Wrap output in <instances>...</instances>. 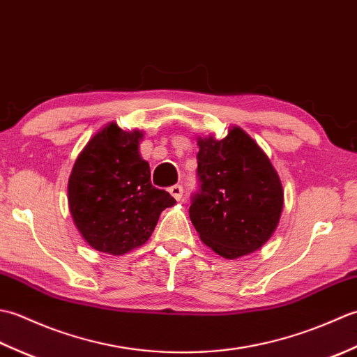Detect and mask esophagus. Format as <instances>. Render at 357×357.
<instances>
[{"instance_id":"34e87169","label":"esophagus","mask_w":357,"mask_h":357,"mask_svg":"<svg viewBox=\"0 0 357 357\" xmlns=\"http://www.w3.org/2000/svg\"><path fill=\"white\" fill-rule=\"evenodd\" d=\"M169 192L174 199H181V196H183V187H181L179 184H174L169 188Z\"/></svg>"}]
</instances>
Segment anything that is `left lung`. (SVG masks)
I'll return each mask as SVG.
<instances>
[{
    "mask_svg": "<svg viewBox=\"0 0 357 357\" xmlns=\"http://www.w3.org/2000/svg\"><path fill=\"white\" fill-rule=\"evenodd\" d=\"M201 192L190 219L201 241L219 256L236 259L259 250L278 229L284 190L268 156L241 127L225 138H198Z\"/></svg>",
    "mask_w": 357,
    "mask_h": 357,
    "instance_id": "obj_1",
    "label": "left lung"
}]
</instances>
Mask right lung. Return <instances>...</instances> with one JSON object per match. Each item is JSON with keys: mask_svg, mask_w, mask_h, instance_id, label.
I'll return each mask as SVG.
<instances>
[{"mask_svg": "<svg viewBox=\"0 0 357 357\" xmlns=\"http://www.w3.org/2000/svg\"><path fill=\"white\" fill-rule=\"evenodd\" d=\"M141 130L109 123L81 150L69 176V208L81 236L96 252L126 255L146 244L159 215L174 206L170 193L150 183L139 155Z\"/></svg>", "mask_w": 357, "mask_h": 357, "instance_id": "add662e5", "label": "right lung"}]
</instances>
